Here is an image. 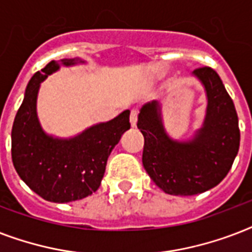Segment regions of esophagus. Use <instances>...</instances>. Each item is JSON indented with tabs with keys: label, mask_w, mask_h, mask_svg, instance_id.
Instances as JSON below:
<instances>
[{
	"label": "esophagus",
	"mask_w": 252,
	"mask_h": 252,
	"mask_svg": "<svg viewBox=\"0 0 252 252\" xmlns=\"http://www.w3.org/2000/svg\"><path fill=\"white\" fill-rule=\"evenodd\" d=\"M129 122H130V126H133V128L136 126H137V110H132V111H130Z\"/></svg>",
	"instance_id": "34e87169"
}]
</instances>
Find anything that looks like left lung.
Segmentation results:
<instances>
[{"instance_id": "1", "label": "left lung", "mask_w": 252, "mask_h": 252, "mask_svg": "<svg viewBox=\"0 0 252 252\" xmlns=\"http://www.w3.org/2000/svg\"><path fill=\"white\" fill-rule=\"evenodd\" d=\"M207 95L201 128L188 140L167 134L158 102L146 103L138 114L144 136L142 165L154 183L168 195L191 196L216 187L227 175L239 149L238 116L220 76L212 68L193 70Z\"/></svg>"}]
</instances>
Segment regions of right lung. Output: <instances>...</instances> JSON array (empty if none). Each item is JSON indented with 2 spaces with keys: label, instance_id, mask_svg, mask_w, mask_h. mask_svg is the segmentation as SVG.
<instances>
[{
  "label": "right lung",
  "instance_id": "1",
  "mask_svg": "<svg viewBox=\"0 0 252 252\" xmlns=\"http://www.w3.org/2000/svg\"><path fill=\"white\" fill-rule=\"evenodd\" d=\"M81 59L51 61L26 87L11 129V158L21 179L47 201L69 203L94 193L106 171L108 156L130 128L129 110L70 138L55 137L41 128L36 112L40 84L61 65L84 64Z\"/></svg>",
  "mask_w": 252,
  "mask_h": 252
}]
</instances>
